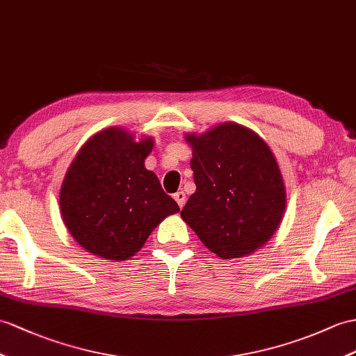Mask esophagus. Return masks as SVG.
<instances>
[{
	"instance_id": "esophagus-1",
	"label": "esophagus",
	"mask_w": 356,
	"mask_h": 356,
	"mask_svg": "<svg viewBox=\"0 0 356 356\" xmlns=\"http://www.w3.org/2000/svg\"><path fill=\"white\" fill-rule=\"evenodd\" d=\"M173 199H175L177 204L179 205V208H183L184 204H186V193L181 190V192H177L175 195H173Z\"/></svg>"
}]
</instances>
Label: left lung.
Returning <instances> with one entry per match:
<instances>
[{
	"instance_id": "8db88e82",
	"label": "left lung",
	"mask_w": 356,
	"mask_h": 356,
	"mask_svg": "<svg viewBox=\"0 0 356 356\" xmlns=\"http://www.w3.org/2000/svg\"><path fill=\"white\" fill-rule=\"evenodd\" d=\"M196 192L181 218L222 259L263 248L282 222L287 192L272 149L252 129L223 122L184 134Z\"/></svg>"
}]
</instances>
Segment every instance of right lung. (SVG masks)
Masks as SVG:
<instances>
[{
    "mask_svg": "<svg viewBox=\"0 0 356 356\" xmlns=\"http://www.w3.org/2000/svg\"><path fill=\"white\" fill-rule=\"evenodd\" d=\"M152 137L110 127L88 138L67 168L60 188V211L86 252L111 261L136 255L149 234L178 204L145 168Z\"/></svg>",
    "mask_w": 356,
    "mask_h": 356,
    "instance_id": "right-lung-1",
    "label": "right lung"
}]
</instances>
